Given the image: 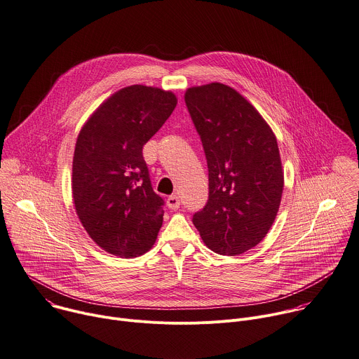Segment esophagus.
I'll list each match as a JSON object with an SVG mask.
<instances>
[{
  "mask_svg": "<svg viewBox=\"0 0 359 359\" xmlns=\"http://www.w3.org/2000/svg\"><path fill=\"white\" fill-rule=\"evenodd\" d=\"M166 204H168V207H169L170 210H177V208L180 207V200H179V197H177V196L172 194V196H169V197H168Z\"/></svg>",
  "mask_w": 359,
  "mask_h": 359,
  "instance_id": "1",
  "label": "esophagus"
}]
</instances>
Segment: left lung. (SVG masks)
I'll list each match as a JSON object with an SVG mask.
<instances>
[{"mask_svg":"<svg viewBox=\"0 0 359 359\" xmlns=\"http://www.w3.org/2000/svg\"><path fill=\"white\" fill-rule=\"evenodd\" d=\"M184 102L208 168V198L193 214L204 244L219 255H240L271 229L283 191L276 138L261 114L233 88L191 87Z\"/></svg>","mask_w":359,"mask_h":359,"instance_id":"1","label":"left lung"}]
</instances>
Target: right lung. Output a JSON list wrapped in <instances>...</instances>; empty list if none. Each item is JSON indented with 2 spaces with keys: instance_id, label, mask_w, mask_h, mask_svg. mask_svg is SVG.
<instances>
[{
  "instance_id": "add662e5",
  "label": "right lung",
  "mask_w": 359,
  "mask_h": 359,
  "mask_svg": "<svg viewBox=\"0 0 359 359\" xmlns=\"http://www.w3.org/2000/svg\"><path fill=\"white\" fill-rule=\"evenodd\" d=\"M176 104L170 91L130 86L102 102L79 134L74 207L93 241L112 255H142L156 240L165 201L152 189L142 148Z\"/></svg>"
}]
</instances>
